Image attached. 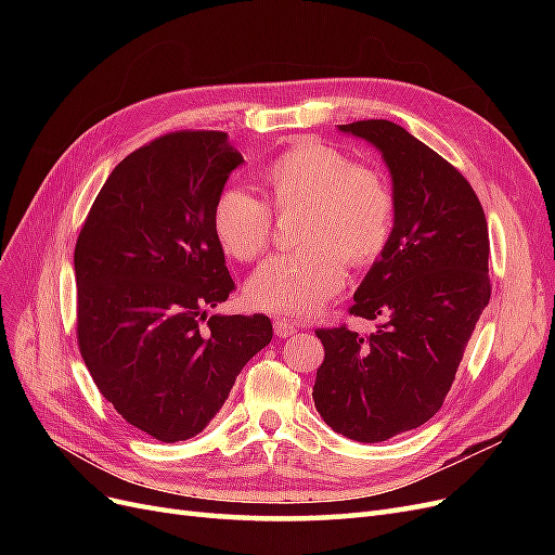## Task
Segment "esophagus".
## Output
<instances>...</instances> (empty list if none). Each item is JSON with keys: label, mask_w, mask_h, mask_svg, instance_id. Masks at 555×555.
Returning <instances> with one entry per match:
<instances>
[{"label": "esophagus", "mask_w": 555, "mask_h": 555, "mask_svg": "<svg viewBox=\"0 0 555 555\" xmlns=\"http://www.w3.org/2000/svg\"><path fill=\"white\" fill-rule=\"evenodd\" d=\"M298 326H304V324H296V322H289V319H280V317L273 322L275 335H280V338H289V335H294L298 331Z\"/></svg>", "instance_id": "1"}]
</instances>
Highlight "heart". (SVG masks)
Wrapping results in <instances>:
<instances>
[{"instance_id":"1","label":"heart","mask_w":555,"mask_h":555,"mask_svg":"<svg viewBox=\"0 0 555 555\" xmlns=\"http://www.w3.org/2000/svg\"><path fill=\"white\" fill-rule=\"evenodd\" d=\"M271 206L304 210L294 255L268 259L249 278L245 296L275 314H310L343 287L345 263L363 268L382 257L393 233L396 196L386 178L357 166L338 147L296 141L263 166ZM212 233L231 259L257 261L273 241V212L243 188L217 194Z\"/></svg>"}]
</instances>
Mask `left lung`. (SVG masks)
<instances>
[{
    "mask_svg": "<svg viewBox=\"0 0 555 555\" xmlns=\"http://www.w3.org/2000/svg\"><path fill=\"white\" fill-rule=\"evenodd\" d=\"M396 196L391 241L354 294L349 314L377 319L371 335L317 328L324 363L312 386L324 422L357 442L414 430L442 408L479 314L489 306V227L473 184L410 131L359 120Z\"/></svg>",
    "mask_w": 555,
    "mask_h": 555,
    "instance_id": "left-lung-1",
    "label": "left lung"
}]
</instances>
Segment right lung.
<instances>
[{
  "instance_id": "add662e5",
  "label": "right lung",
  "mask_w": 555,
  "mask_h": 555,
  "mask_svg": "<svg viewBox=\"0 0 555 555\" xmlns=\"http://www.w3.org/2000/svg\"><path fill=\"white\" fill-rule=\"evenodd\" d=\"M243 155L184 129L115 166L80 227L76 338L96 389L159 442L190 440L273 338L266 314H212L236 289L210 212Z\"/></svg>"
}]
</instances>
